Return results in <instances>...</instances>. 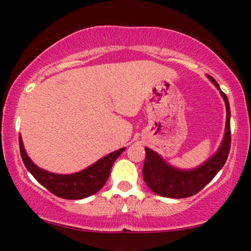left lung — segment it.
Here are the masks:
<instances>
[{
	"label": "left lung",
	"instance_id": "obj_1",
	"mask_svg": "<svg viewBox=\"0 0 251 251\" xmlns=\"http://www.w3.org/2000/svg\"><path fill=\"white\" fill-rule=\"evenodd\" d=\"M210 81L220 89L221 96L226 102V132L220 149L206 162L191 170H183L170 165L160 154L153 150L145 148L146 157L143 166V177L145 183L154 194L168 198H185L201 191L226 164L230 151L231 134H230V106L226 94L212 76L208 75Z\"/></svg>",
	"mask_w": 251,
	"mask_h": 251
}]
</instances>
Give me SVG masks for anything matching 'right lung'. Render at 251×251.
Segmentation results:
<instances>
[{"mask_svg":"<svg viewBox=\"0 0 251 251\" xmlns=\"http://www.w3.org/2000/svg\"><path fill=\"white\" fill-rule=\"evenodd\" d=\"M19 142L20 153L28 171L48 191L65 200H82V198L97 194L108 179L113 163L125 151V148H123L111 152L98 162L92 164L91 166L75 174L59 175L46 171L35 165L25 152L21 135H20Z\"/></svg>","mask_w":251,"mask_h":251,"instance_id":"obj_1","label":"right lung"}]
</instances>
